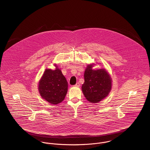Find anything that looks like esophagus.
I'll return each mask as SVG.
<instances>
[{
    "instance_id": "34e87169",
    "label": "esophagus",
    "mask_w": 150,
    "mask_h": 150,
    "mask_svg": "<svg viewBox=\"0 0 150 150\" xmlns=\"http://www.w3.org/2000/svg\"><path fill=\"white\" fill-rule=\"evenodd\" d=\"M80 86V83H77L74 86H76V87H79Z\"/></svg>"
}]
</instances>
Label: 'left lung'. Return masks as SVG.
I'll return each instance as SVG.
<instances>
[{
  "label": "left lung",
  "instance_id": "left-lung-1",
  "mask_svg": "<svg viewBox=\"0 0 150 150\" xmlns=\"http://www.w3.org/2000/svg\"><path fill=\"white\" fill-rule=\"evenodd\" d=\"M94 64H88L84 71L82 91L88 101L99 103L107 97L112 87V79L105 69H93Z\"/></svg>",
  "mask_w": 150,
  "mask_h": 150
}]
</instances>
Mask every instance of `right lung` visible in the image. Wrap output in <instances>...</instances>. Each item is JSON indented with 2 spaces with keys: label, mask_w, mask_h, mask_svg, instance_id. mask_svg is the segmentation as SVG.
Masks as SVG:
<instances>
[{
  "label": "right lung",
  "mask_w": 150,
  "mask_h": 150,
  "mask_svg": "<svg viewBox=\"0 0 150 150\" xmlns=\"http://www.w3.org/2000/svg\"><path fill=\"white\" fill-rule=\"evenodd\" d=\"M55 70L46 69L38 84V89L42 98L49 103L58 105L66 95L68 84L58 66Z\"/></svg>",
  "instance_id": "add662e5"
}]
</instances>
